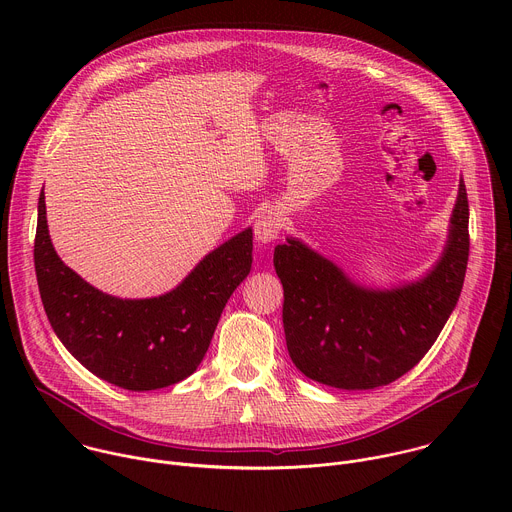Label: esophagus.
<instances>
[{"mask_svg": "<svg viewBox=\"0 0 512 512\" xmlns=\"http://www.w3.org/2000/svg\"><path fill=\"white\" fill-rule=\"evenodd\" d=\"M253 229H255V239L259 243H273L279 237L281 229H283L281 212L277 208L261 210V214L257 216Z\"/></svg>", "mask_w": 512, "mask_h": 512, "instance_id": "1", "label": "esophagus"}]
</instances>
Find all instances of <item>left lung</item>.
I'll return each instance as SVG.
<instances>
[{
  "label": "left lung",
  "instance_id": "left-lung-1",
  "mask_svg": "<svg viewBox=\"0 0 512 512\" xmlns=\"http://www.w3.org/2000/svg\"><path fill=\"white\" fill-rule=\"evenodd\" d=\"M468 218L460 180L442 257L421 279L391 289L352 281L300 239L277 245L283 330L296 367L312 381L346 391L377 389L411 371L458 304L470 253Z\"/></svg>",
  "mask_w": 512,
  "mask_h": 512
}]
</instances>
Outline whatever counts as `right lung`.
<instances>
[{
	"mask_svg": "<svg viewBox=\"0 0 512 512\" xmlns=\"http://www.w3.org/2000/svg\"><path fill=\"white\" fill-rule=\"evenodd\" d=\"M251 263L253 231L245 229L210 251L168 294L121 300L62 263L48 235L44 192L38 198L34 267L48 322L85 369L127 391L170 387L196 371Z\"/></svg>",
	"mask_w": 512,
	"mask_h": 512,
	"instance_id": "right-lung-1",
	"label": "right lung"
}]
</instances>
